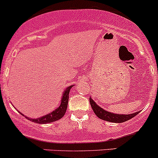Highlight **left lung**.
<instances>
[{
    "label": "left lung",
    "instance_id": "left-lung-1",
    "mask_svg": "<svg viewBox=\"0 0 158 158\" xmlns=\"http://www.w3.org/2000/svg\"><path fill=\"white\" fill-rule=\"evenodd\" d=\"M89 102L91 104V107L93 108L94 113L97 116L101 119L104 120V121L111 122H116V123H121L127 120L131 119L133 117L136 116L140 111H138L132 114H127V115H122V114H115L107 112V111L103 110L102 107H100L98 104H95L94 101L91 98H89Z\"/></svg>",
    "mask_w": 158,
    "mask_h": 158
}]
</instances>
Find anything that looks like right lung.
<instances>
[{
	"label": "right lung",
	"mask_w": 158,
	"mask_h": 158,
	"mask_svg": "<svg viewBox=\"0 0 158 158\" xmlns=\"http://www.w3.org/2000/svg\"><path fill=\"white\" fill-rule=\"evenodd\" d=\"M73 86H71L69 87H68L65 90L64 93L63 95V98L61 100V104L60 106L58 108H56V110H54L53 112H51L49 114H47L46 116H42L41 118H38L36 119H33V118H27V116L23 115L22 113H20V114H22V116H24V117L29 119L30 121L36 122L38 124H46V123H50V122L57 121L60 118H61L63 116L65 115V111H66L67 106H68V102H69V91L71 88Z\"/></svg>",
	"instance_id": "1"
}]
</instances>
